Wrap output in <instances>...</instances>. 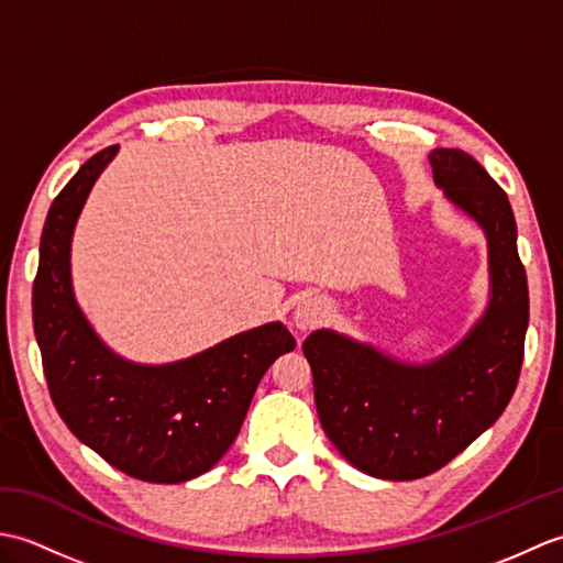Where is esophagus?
<instances>
[{
	"label": "esophagus",
	"instance_id": "1",
	"mask_svg": "<svg viewBox=\"0 0 563 563\" xmlns=\"http://www.w3.org/2000/svg\"><path fill=\"white\" fill-rule=\"evenodd\" d=\"M321 317H324V309H321V302L317 300H302L295 307V327L300 331L314 329L321 321Z\"/></svg>",
	"mask_w": 563,
	"mask_h": 563
}]
</instances>
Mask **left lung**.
<instances>
[{"label":"left lung","mask_w":563,"mask_h":563,"mask_svg":"<svg viewBox=\"0 0 563 563\" xmlns=\"http://www.w3.org/2000/svg\"><path fill=\"white\" fill-rule=\"evenodd\" d=\"M435 186L482 227L492 297L445 355L416 365L331 329L302 343L321 428L357 470L389 482L438 472L492 428L518 387L530 319L528 275L506 190L462 150L428 154Z\"/></svg>","instance_id":"1"}]
</instances>
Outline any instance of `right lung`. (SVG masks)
<instances>
[{"mask_svg": "<svg viewBox=\"0 0 563 563\" xmlns=\"http://www.w3.org/2000/svg\"><path fill=\"white\" fill-rule=\"evenodd\" d=\"M115 152L84 162L47 210L33 280L35 341L55 409L84 445L135 479L181 484L222 460L261 377L295 339L271 321L186 361L140 365L97 336L71 290L69 249L89 190Z\"/></svg>", "mask_w": 563, "mask_h": 563, "instance_id": "1", "label": "right lung"}]
</instances>
